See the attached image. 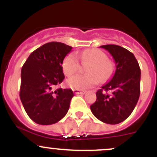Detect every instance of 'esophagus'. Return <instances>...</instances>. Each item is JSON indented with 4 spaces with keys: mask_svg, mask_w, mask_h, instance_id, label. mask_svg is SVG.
<instances>
[{
    "mask_svg": "<svg viewBox=\"0 0 157 157\" xmlns=\"http://www.w3.org/2000/svg\"><path fill=\"white\" fill-rule=\"evenodd\" d=\"M73 92L75 94H85L86 91L85 90H73Z\"/></svg>",
    "mask_w": 157,
    "mask_h": 157,
    "instance_id": "1",
    "label": "esophagus"
}]
</instances>
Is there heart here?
Here are the masks:
<instances>
[{"label":"heart","mask_w":157,"mask_h":157,"mask_svg":"<svg viewBox=\"0 0 157 157\" xmlns=\"http://www.w3.org/2000/svg\"><path fill=\"white\" fill-rule=\"evenodd\" d=\"M83 64H90L86 67L88 74H77L67 80V85L74 90H86L93 87L99 81L108 80L114 74L115 65L109 61L108 56L100 49L90 48L78 55ZM64 74L71 76L80 68V63L77 55L74 52L67 54L62 62Z\"/></svg>","instance_id":"heart-1"}]
</instances>
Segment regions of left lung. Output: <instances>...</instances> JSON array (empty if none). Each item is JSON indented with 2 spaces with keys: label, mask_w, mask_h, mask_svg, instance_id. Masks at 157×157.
Masks as SVG:
<instances>
[{
  "label": "left lung",
  "mask_w": 157,
  "mask_h": 157,
  "mask_svg": "<svg viewBox=\"0 0 157 157\" xmlns=\"http://www.w3.org/2000/svg\"><path fill=\"white\" fill-rule=\"evenodd\" d=\"M100 48L112 55L116 70L110 81L96 92V101L90 105V109L102 122L116 124L124 121L137 105L140 96V69L134 54L126 48L116 45Z\"/></svg>",
  "instance_id": "8db88e82"
}]
</instances>
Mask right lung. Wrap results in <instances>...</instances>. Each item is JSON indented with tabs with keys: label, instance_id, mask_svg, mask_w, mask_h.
Here are the masks:
<instances>
[{
	"label": "right lung",
	"instance_id": "right-lung-1",
	"mask_svg": "<svg viewBox=\"0 0 157 157\" xmlns=\"http://www.w3.org/2000/svg\"><path fill=\"white\" fill-rule=\"evenodd\" d=\"M71 49L61 42H48L32 52L22 67L20 97L37 124H55L67 113L74 93L55 87L64 80L62 62Z\"/></svg>",
	"mask_w": 157,
	"mask_h": 157
}]
</instances>
